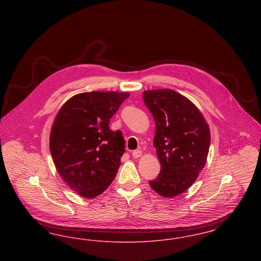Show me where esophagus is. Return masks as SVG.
<instances>
[{"instance_id":"esophagus-1","label":"esophagus","mask_w":261,"mask_h":261,"mask_svg":"<svg viewBox=\"0 0 261 261\" xmlns=\"http://www.w3.org/2000/svg\"><path fill=\"white\" fill-rule=\"evenodd\" d=\"M142 150L141 149H135V150H133L132 151V155H133V158H135V159H138V158H140L141 155H142Z\"/></svg>"}]
</instances>
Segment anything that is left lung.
Masks as SVG:
<instances>
[{"instance_id":"obj_1","label":"left lung","mask_w":261,"mask_h":261,"mask_svg":"<svg viewBox=\"0 0 261 261\" xmlns=\"http://www.w3.org/2000/svg\"><path fill=\"white\" fill-rule=\"evenodd\" d=\"M143 98L155 122L153 146L162 164L149 186L164 198H173L192 186L204 167L210 127L199 109L173 90L145 91Z\"/></svg>"}]
</instances>
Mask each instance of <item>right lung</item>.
<instances>
[{
  "label": "right lung",
  "mask_w": 261,
  "mask_h": 261,
  "mask_svg": "<svg viewBox=\"0 0 261 261\" xmlns=\"http://www.w3.org/2000/svg\"><path fill=\"white\" fill-rule=\"evenodd\" d=\"M130 95L89 92L75 95L58 113L50 150L59 174L80 196L92 199L112 184L125 151L124 138L110 119Z\"/></svg>",
  "instance_id": "add662e5"
}]
</instances>
